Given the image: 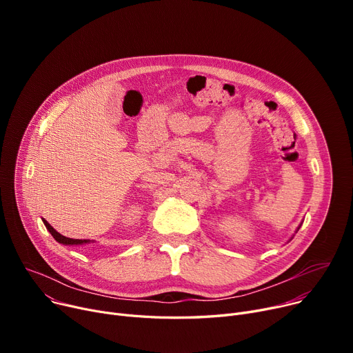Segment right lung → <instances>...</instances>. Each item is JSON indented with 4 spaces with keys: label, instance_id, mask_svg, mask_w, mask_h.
I'll list each match as a JSON object with an SVG mask.
<instances>
[{
    "label": "right lung",
    "instance_id": "obj_1",
    "mask_svg": "<svg viewBox=\"0 0 353 353\" xmlns=\"http://www.w3.org/2000/svg\"><path fill=\"white\" fill-rule=\"evenodd\" d=\"M43 221H44L47 230L52 234V237L57 240L59 243H63V245H83V243L88 242V240H83V239H70V237H65V236L60 234L55 229H52V226L48 223L47 220H43Z\"/></svg>",
    "mask_w": 353,
    "mask_h": 353
}]
</instances>
